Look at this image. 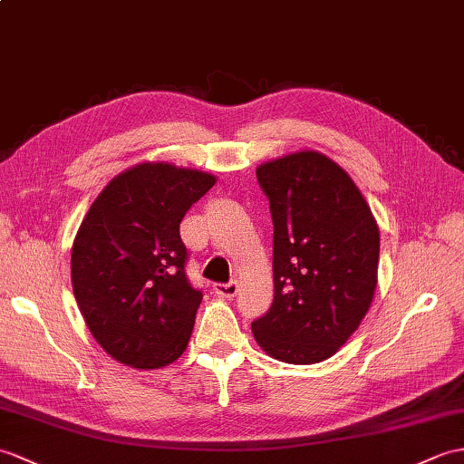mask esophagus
<instances>
[{
	"label": "esophagus",
	"instance_id": "obj_1",
	"mask_svg": "<svg viewBox=\"0 0 464 464\" xmlns=\"http://www.w3.org/2000/svg\"><path fill=\"white\" fill-rule=\"evenodd\" d=\"M213 290H215V295H219L223 298H233L237 295V290H239V285H237V281L218 283V285H213Z\"/></svg>",
	"mask_w": 464,
	"mask_h": 464
}]
</instances>
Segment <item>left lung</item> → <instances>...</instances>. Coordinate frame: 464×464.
I'll return each instance as SVG.
<instances>
[{"label":"left lung","mask_w":464,"mask_h":464,"mask_svg":"<svg viewBox=\"0 0 464 464\" xmlns=\"http://www.w3.org/2000/svg\"><path fill=\"white\" fill-rule=\"evenodd\" d=\"M273 218L275 298L253 336L286 363H318L360 326L378 285L380 229L352 178L318 152L256 168Z\"/></svg>","instance_id":"8db88e82"}]
</instances>
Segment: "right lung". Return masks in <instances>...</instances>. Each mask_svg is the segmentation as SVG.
<instances>
[{"label": "right lung", "mask_w": 464, "mask_h": 464, "mask_svg": "<svg viewBox=\"0 0 464 464\" xmlns=\"http://www.w3.org/2000/svg\"><path fill=\"white\" fill-rule=\"evenodd\" d=\"M215 178L169 164L116 176L81 223L71 255L77 304L94 340L138 370L186 350L201 288L188 278L179 223Z\"/></svg>", "instance_id": "obj_1"}]
</instances>
